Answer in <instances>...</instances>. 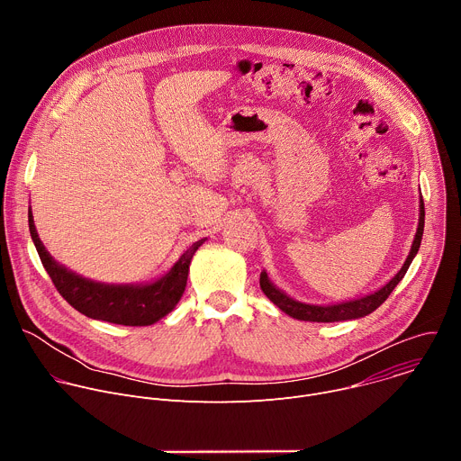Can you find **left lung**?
I'll use <instances>...</instances> for the list:
<instances>
[{"label":"left lung","mask_w":461,"mask_h":461,"mask_svg":"<svg viewBox=\"0 0 461 461\" xmlns=\"http://www.w3.org/2000/svg\"><path fill=\"white\" fill-rule=\"evenodd\" d=\"M423 226H425V206H423V199H420V224H418V231L411 248V253L405 260L403 268L390 279V283H386L381 290L365 295L361 299H354V301H347V303H338V304H330V306H315V304H304L299 303L292 297H288L285 292H281L279 288H276L267 272L260 274V290L265 292V295L276 304L279 306L285 313H288L290 317L301 319V321H313V322H334V321H348V319H359L365 317L368 313H372L375 308H379L388 295L392 294V290L398 286V283L405 277L412 258L416 257L420 244H421V237H423Z\"/></svg>","instance_id":"8db88e82"}]
</instances>
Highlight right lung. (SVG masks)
<instances>
[{"label": "right lung", "instance_id": "add662e5", "mask_svg": "<svg viewBox=\"0 0 461 461\" xmlns=\"http://www.w3.org/2000/svg\"><path fill=\"white\" fill-rule=\"evenodd\" d=\"M29 230L41 258V265L47 270L52 285L59 292V295L68 301L80 313L123 326H148L167 315L176 303L180 301L189 265L194 251L204 242L196 240L191 244L182 257L175 262V267L158 281L142 286H114L102 285L89 279H84L68 268L59 267L58 262L49 255L43 248L36 226L32 221V213L29 212Z\"/></svg>", "mask_w": 461, "mask_h": 461}]
</instances>
